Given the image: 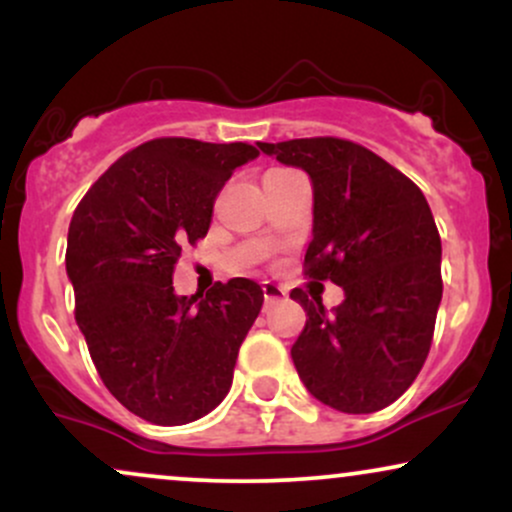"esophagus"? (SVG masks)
Listing matches in <instances>:
<instances>
[{
	"label": "esophagus",
	"mask_w": 512,
	"mask_h": 512,
	"mask_svg": "<svg viewBox=\"0 0 512 512\" xmlns=\"http://www.w3.org/2000/svg\"><path fill=\"white\" fill-rule=\"evenodd\" d=\"M262 293H264V301L276 303V301H281V298L286 296V289H281L279 284H272V281H264Z\"/></svg>",
	"instance_id": "esophagus-1"
}]
</instances>
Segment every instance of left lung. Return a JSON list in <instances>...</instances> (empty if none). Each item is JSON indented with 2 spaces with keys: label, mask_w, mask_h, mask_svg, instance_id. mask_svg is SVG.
Masks as SVG:
<instances>
[{
  "label": "left lung",
  "mask_w": 512,
  "mask_h": 512,
  "mask_svg": "<svg viewBox=\"0 0 512 512\" xmlns=\"http://www.w3.org/2000/svg\"><path fill=\"white\" fill-rule=\"evenodd\" d=\"M313 182L305 274L342 286L327 313L301 289L305 327L293 366L315 399L344 414L385 409L407 392L431 349L443 279L440 236L424 192L366 146L337 137L262 144Z\"/></svg>",
  "instance_id": "obj_1"
}]
</instances>
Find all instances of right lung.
<instances>
[{"label":"right lung","mask_w":512,"mask_h":512,"mask_svg":"<svg viewBox=\"0 0 512 512\" xmlns=\"http://www.w3.org/2000/svg\"><path fill=\"white\" fill-rule=\"evenodd\" d=\"M257 156L243 142L151 139L93 182L69 223L76 325L110 395L151 424L202 419L231 390L260 284L238 276L187 298L173 269L182 248L207 236L233 170Z\"/></svg>","instance_id":"1"}]
</instances>
